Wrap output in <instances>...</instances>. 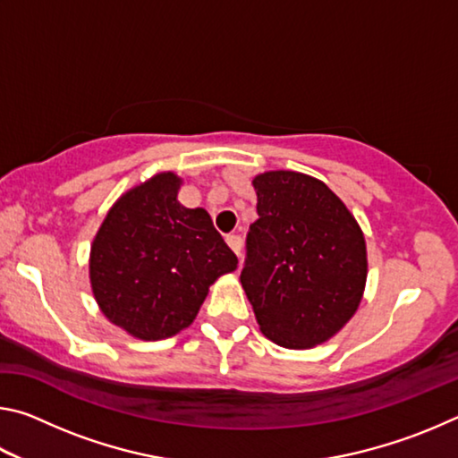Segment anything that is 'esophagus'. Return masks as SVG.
I'll list each match as a JSON object with an SVG mask.
<instances>
[{"mask_svg": "<svg viewBox=\"0 0 458 458\" xmlns=\"http://www.w3.org/2000/svg\"><path fill=\"white\" fill-rule=\"evenodd\" d=\"M226 242H228V246L232 248V250L236 252V257H240V254H242V244H244L242 236H238V234H230V236H226Z\"/></svg>", "mask_w": 458, "mask_h": 458, "instance_id": "obj_1", "label": "esophagus"}]
</instances>
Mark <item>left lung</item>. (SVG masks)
Returning <instances> with one entry per match:
<instances>
[{
    "instance_id": "8db88e82",
    "label": "left lung",
    "mask_w": 458,
    "mask_h": 458,
    "mask_svg": "<svg viewBox=\"0 0 458 458\" xmlns=\"http://www.w3.org/2000/svg\"><path fill=\"white\" fill-rule=\"evenodd\" d=\"M259 218L240 275L260 331L286 350H309L344 329L368 281L366 238L327 185L276 169L252 180Z\"/></svg>"
}]
</instances>
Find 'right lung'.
Returning <instances> with one entry per match:
<instances>
[{"label": "right lung", "instance_id": "add662e5", "mask_svg": "<svg viewBox=\"0 0 458 458\" xmlns=\"http://www.w3.org/2000/svg\"><path fill=\"white\" fill-rule=\"evenodd\" d=\"M183 180L155 174L114 201L90 244L89 278L108 321L157 341L190 327L210 286L238 259L204 208L177 199Z\"/></svg>", "mask_w": 458, "mask_h": 458}]
</instances>
